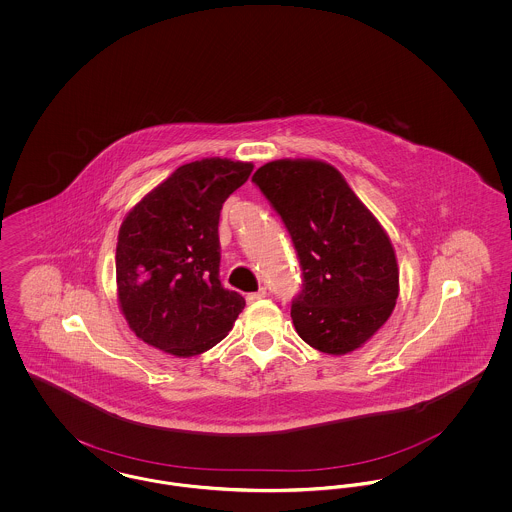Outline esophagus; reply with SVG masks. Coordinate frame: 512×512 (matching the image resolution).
<instances>
[{
    "mask_svg": "<svg viewBox=\"0 0 512 512\" xmlns=\"http://www.w3.org/2000/svg\"><path fill=\"white\" fill-rule=\"evenodd\" d=\"M265 297H267V288H261V290H257V292H251L245 295L247 303H257V301H261V299H265Z\"/></svg>",
    "mask_w": 512,
    "mask_h": 512,
    "instance_id": "esophagus-1",
    "label": "esophagus"
}]
</instances>
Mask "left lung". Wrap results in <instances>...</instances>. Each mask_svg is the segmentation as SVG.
<instances>
[{"label":"left lung","instance_id":"left-lung-1","mask_svg":"<svg viewBox=\"0 0 512 512\" xmlns=\"http://www.w3.org/2000/svg\"><path fill=\"white\" fill-rule=\"evenodd\" d=\"M251 182L284 222L299 259L297 334L330 355L361 347L390 318L399 293L390 238L332 165L272 161Z\"/></svg>","mask_w":512,"mask_h":512}]
</instances>
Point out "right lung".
Here are the masks:
<instances>
[{"instance_id":"right-lung-1","label":"right lung","mask_w":512,"mask_h":512,"mask_svg":"<svg viewBox=\"0 0 512 512\" xmlns=\"http://www.w3.org/2000/svg\"><path fill=\"white\" fill-rule=\"evenodd\" d=\"M251 171L219 157L182 165L122 222L119 303L149 345L192 357L217 345L242 313L244 297L220 284L219 219Z\"/></svg>"}]
</instances>
